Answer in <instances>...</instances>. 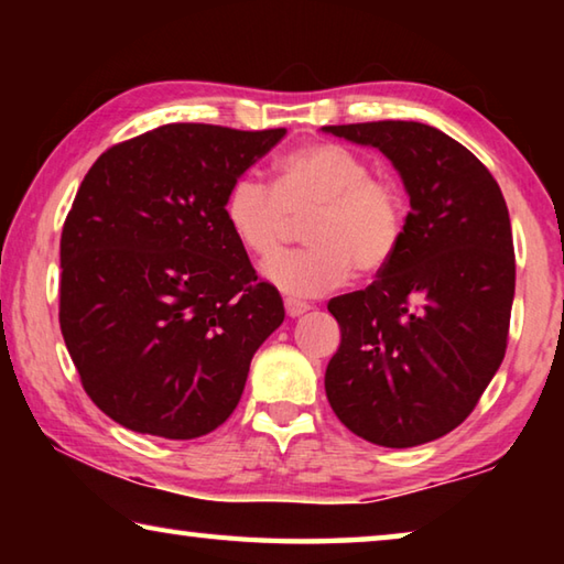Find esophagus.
<instances>
[{"label":"esophagus","mask_w":564,"mask_h":564,"mask_svg":"<svg viewBox=\"0 0 564 564\" xmlns=\"http://www.w3.org/2000/svg\"><path fill=\"white\" fill-rule=\"evenodd\" d=\"M283 305H285V313H289L291 318H299V316H303L305 311H311V305H308V303L295 301V299H285V301H283Z\"/></svg>","instance_id":"34e87169"}]
</instances>
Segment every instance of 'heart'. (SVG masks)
<instances>
[{"mask_svg": "<svg viewBox=\"0 0 564 564\" xmlns=\"http://www.w3.org/2000/svg\"><path fill=\"white\" fill-rule=\"evenodd\" d=\"M226 224L253 259L281 251L295 218H305V248L265 263V279L283 293L313 299L350 279L388 269L408 228V196L400 181L370 174L358 151L305 144L275 166V184L238 176L224 202Z\"/></svg>", "mask_w": 564, "mask_h": 564, "instance_id": "1", "label": "heart"}]
</instances>
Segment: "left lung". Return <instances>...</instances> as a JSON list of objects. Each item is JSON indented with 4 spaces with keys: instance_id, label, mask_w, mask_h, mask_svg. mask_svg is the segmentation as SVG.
Wrapping results in <instances>:
<instances>
[{
    "instance_id": "obj_1",
    "label": "left lung",
    "mask_w": 564,
    "mask_h": 564,
    "mask_svg": "<svg viewBox=\"0 0 564 564\" xmlns=\"http://www.w3.org/2000/svg\"><path fill=\"white\" fill-rule=\"evenodd\" d=\"M393 161L405 238L366 291L330 299L340 346L326 395L368 443L415 447L473 413L508 348L514 248L502 191L480 159L420 121L323 127Z\"/></svg>"
}]
</instances>
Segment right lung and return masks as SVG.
<instances>
[{"label":"right lung","mask_w":564,"mask_h":564,"mask_svg":"<svg viewBox=\"0 0 564 564\" xmlns=\"http://www.w3.org/2000/svg\"><path fill=\"white\" fill-rule=\"evenodd\" d=\"M285 129L166 123L111 147L62 231L59 326L82 386L133 433L191 441L241 400L283 301L226 224L234 181Z\"/></svg>","instance_id":"right-lung-1"}]
</instances>
